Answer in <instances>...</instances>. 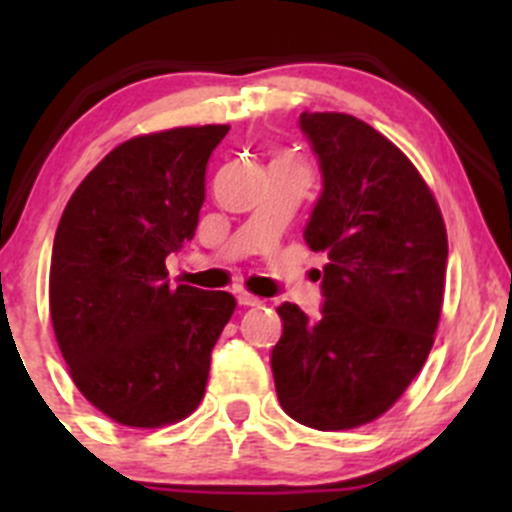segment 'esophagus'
<instances>
[{
  "instance_id": "esophagus-1",
  "label": "esophagus",
  "mask_w": 512,
  "mask_h": 512,
  "mask_svg": "<svg viewBox=\"0 0 512 512\" xmlns=\"http://www.w3.org/2000/svg\"><path fill=\"white\" fill-rule=\"evenodd\" d=\"M237 302L242 304V307H257V304H260V297H255V294H250V292H237Z\"/></svg>"
}]
</instances>
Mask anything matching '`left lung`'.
Wrapping results in <instances>:
<instances>
[{
  "label": "left lung",
  "mask_w": 512,
  "mask_h": 512,
  "mask_svg": "<svg viewBox=\"0 0 512 512\" xmlns=\"http://www.w3.org/2000/svg\"><path fill=\"white\" fill-rule=\"evenodd\" d=\"M322 170L304 240L327 252L322 314L280 304L272 349L277 399L319 431L364 426L391 409L433 347L448 237L409 158L349 113L299 116Z\"/></svg>",
  "instance_id": "1"
}]
</instances>
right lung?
I'll return each instance as SVG.
<instances>
[{
  "mask_svg": "<svg viewBox=\"0 0 512 512\" xmlns=\"http://www.w3.org/2000/svg\"><path fill=\"white\" fill-rule=\"evenodd\" d=\"M230 126L148 133L113 148L74 190L49 272V312L71 379L101 414L158 428L198 409L227 292L170 287L165 257L193 240L205 168Z\"/></svg>",
  "mask_w": 512,
  "mask_h": 512,
  "instance_id": "right-lung-1",
  "label": "right lung"
}]
</instances>
